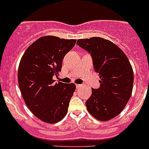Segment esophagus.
I'll use <instances>...</instances> for the list:
<instances>
[{
	"label": "esophagus",
	"mask_w": 149,
	"mask_h": 149,
	"mask_svg": "<svg viewBox=\"0 0 149 149\" xmlns=\"http://www.w3.org/2000/svg\"><path fill=\"white\" fill-rule=\"evenodd\" d=\"M82 85L81 84H76V87H77V89H79V88L82 87Z\"/></svg>",
	"instance_id": "esophagus-1"
}]
</instances>
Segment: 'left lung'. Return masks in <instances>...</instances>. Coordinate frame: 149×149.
Masks as SVG:
<instances>
[{"label": "left lung", "mask_w": 149, "mask_h": 149, "mask_svg": "<svg viewBox=\"0 0 149 149\" xmlns=\"http://www.w3.org/2000/svg\"><path fill=\"white\" fill-rule=\"evenodd\" d=\"M92 56L101 86L92 89L86 101L88 112L99 121L110 120L125 108L132 94L134 72L127 56L111 41L101 37L77 39Z\"/></svg>", "instance_id": "obj_1"}]
</instances>
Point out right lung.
Wrapping results in <instances>:
<instances>
[{
  "mask_svg": "<svg viewBox=\"0 0 149 149\" xmlns=\"http://www.w3.org/2000/svg\"><path fill=\"white\" fill-rule=\"evenodd\" d=\"M76 39L45 36L30 45L21 59L18 70V86L29 110L46 123L60 122L68 112L74 84H54L53 77L61 71L65 55Z\"/></svg>",
  "mask_w": 149,
  "mask_h": 149,
  "instance_id": "add662e5",
  "label": "right lung"
}]
</instances>
